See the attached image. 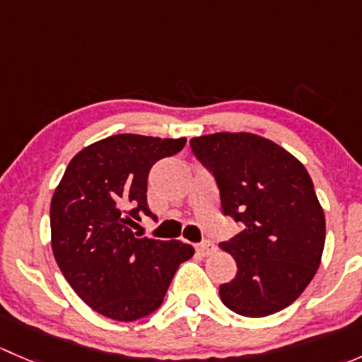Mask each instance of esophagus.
<instances>
[{"label": "esophagus", "instance_id": "esophagus-1", "mask_svg": "<svg viewBox=\"0 0 362 362\" xmlns=\"http://www.w3.org/2000/svg\"><path fill=\"white\" fill-rule=\"evenodd\" d=\"M196 250H198L199 255H211L215 250H217V247H215L211 242H208V240H204V242H202L198 247H196Z\"/></svg>", "mask_w": 362, "mask_h": 362}]
</instances>
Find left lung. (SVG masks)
Masks as SVG:
<instances>
[{"instance_id": "8db88e82", "label": "left lung", "mask_w": 362, "mask_h": 362, "mask_svg": "<svg viewBox=\"0 0 362 362\" xmlns=\"http://www.w3.org/2000/svg\"><path fill=\"white\" fill-rule=\"evenodd\" d=\"M191 148L217 182L224 215L243 229L221 249L238 272L218 287L222 303L245 317L280 312L301 296L322 257L324 210L306 168L275 141L252 133L192 138Z\"/></svg>"}]
</instances>
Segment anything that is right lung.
Listing matches in <instances>:
<instances>
[{
	"mask_svg": "<svg viewBox=\"0 0 362 362\" xmlns=\"http://www.w3.org/2000/svg\"><path fill=\"white\" fill-rule=\"evenodd\" d=\"M185 138L113 134L69 160L50 203L57 266L86 305L131 322L156 312L180 262L194 254L178 240L136 238L131 226L152 215L147 178L159 159L184 148Z\"/></svg>",
	"mask_w": 362,
	"mask_h": 362,
	"instance_id": "obj_1",
	"label": "right lung"
}]
</instances>
